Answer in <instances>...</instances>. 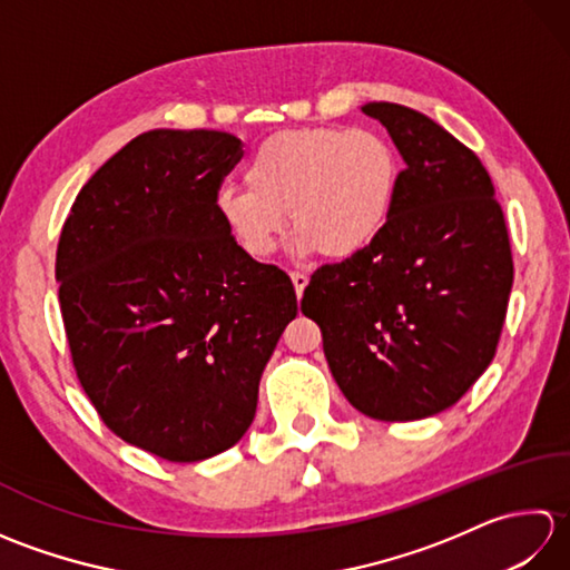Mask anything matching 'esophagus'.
<instances>
[{"label": "esophagus", "instance_id": "obj_1", "mask_svg": "<svg viewBox=\"0 0 570 570\" xmlns=\"http://www.w3.org/2000/svg\"><path fill=\"white\" fill-rule=\"evenodd\" d=\"M292 282H294L296 294H298V296H304L306 286H308V276H306L304 272H292Z\"/></svg>", "mask_w": 570, "mask_h": 570}]
</instances>
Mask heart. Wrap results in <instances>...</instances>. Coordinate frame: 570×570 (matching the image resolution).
<instances>
[{
  "label": "heart",
  "instance_id": "obj_1",
  "mask_svg": "<svg viewBox=\"0 0 570 570\" xmlns=\"http://www.w3.org/2000/svg\"><path fill=\"white\" fill-rule=\"evenodd\" d=\"M247 188L223 186L215 210L252 257H269L286 233L296 249L328 259L357 257L394 213L399 156L367 127L286 129L259 144L247 164Z\"/></svg>",
  "mask_w": 570,
  "mask_h": 570
}]
</instances>
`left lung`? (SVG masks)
Segmentation results:
<instances>
[{"label": "left lung", "instance_id": "8db88e82", "mask_svg": "<svg viewBox=\"0 0 570 570\" xmlns=\"http://www.w3.org/2000/svg\"><path fill=\"white\" fill-rule=\"evenodd\" d=\"M362 112L390 131L404 171L365 252L313 272L301 298L345 399L380 421L453 406L494 357L514 264L490 174L431 117L394 102Z\"/></svg>", "mask_w": 570, "mask_h": 570}]
</instances>
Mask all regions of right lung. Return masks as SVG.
<instances>
[{
    "mask_svg": "<svg viewBox=\"0 0 570 570\" xmlns=\"http://www.w3.org/2000/svg\"><path fill=\"white\" fill-rule=\"evenodd\" d=\"M242 141L151 129L102 164L72 203L56 252L72 365L107 429L171 463L233 448L296 292L242 249L215 193Z\"/></svg>",
    "mask_w": 570,
    "mask_h": 570,
    "instance_id": "1",
    "label": "right lung"
}]
</instances>
